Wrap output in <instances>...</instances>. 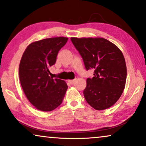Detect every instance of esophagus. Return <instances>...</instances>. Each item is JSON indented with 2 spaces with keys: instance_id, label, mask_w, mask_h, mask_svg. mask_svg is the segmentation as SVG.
Segmentation results:
<instances>
[{
  "instance_id": "1",
  "label": "esophagus",
  "mask_w": 146,
  "mask_h": 146,
  "mask_svg": "<svg viewBox=\"0 0 146 146\" xmlns=\"http://www.w3.org/2000/svg\"><path fill=\"white\" fill-rule=\"evenodd\" d=\"M68 82L70 84H74L75 83L76 80H68Z\"/></svg>"
}]
</instances>
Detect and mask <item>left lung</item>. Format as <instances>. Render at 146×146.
Instances as JSON below:
<instances>
[{"instance_id": "8db88e82", "label": "left lung", "mask_w": 146, "mask_h": 146, "mask_svg": "<svg viewBox=\"0 0 146 146\" xmlns=\"http://www.w3.org/2000/svg\"><path fill=\"white\" fill-rule=\"evenodd\" d=\"M71 41L82 58L86 70L94 77L87 78L84 96L97 110L112 106L120 98L126 81L127 68L121 51L103 38H75Z\"/></svg>"}]
</instances>
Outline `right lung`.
<instances>
[{"instance_id": "right-lung-1", "label": "right lung", "mask_w": 146, "mask_h": 146, "mask_svg": "<svg viewBox=\"0 0 146 146\" xmlns=\"http://www.w3.org/2000/svg\"><path fill=\"white\" fill-rule=\"evenodd\" d=\"M68 38L54 37L28 46L19 65V78L26 96L36 108L50 111L62 102L68 86L65 81L49 76L60 50Z\"/></svg>"}]
</instances>
